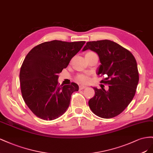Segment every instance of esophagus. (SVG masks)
Returning a JSON list of instances; mask_svg holds the SVG:
<instances>
[{"label": "esophagus", "instance_id": "1", "mask_svg": "<svg viewBox=\"0 0 153 153\" xmlns=\"http://www.w3.org/2000/svg\"><path fill=\"white\" fill-rule=\"evenodd\" d=\"M86 88V86L85 85H79V89L80 90H82V89H85Z\"/></svg>", "mask_w": 153, "mask_h": 153}]
</instances>
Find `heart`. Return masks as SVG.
Returning a JSON list of instances; mask_svg holds the SVG:
<instances>
[{"mask_svg": "<svg viewBox=\"0 0 153 153\" xmlns=\"http://www.w3.org/2000/svg\"><path fill=\"white\" fill-rule=\"evenodd\" d=\"M77 80L82 83H87L90 81L89 77L85 74H80L77 77Z\"/></svg>", "mask_w": 153, "mask_h": 153, "instance_id": "obj_1", "label": "heart"}]
</instances>
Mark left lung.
<instances>
[{"label": "left lung", "mask_w": 153, "mask_h": 153, "mask_svg": "<svg viewBox=\"0 0 153 153\" xmlns=\"http://www.w3.org/2000/svg\"><path fill=\"white\" fill-rule=\"evenodd\" d=\"M88 49L99 56L97 74L105 76L102 82L108 85L107 90L94 87L95 95L88 105L96 115L110 119L123 112L134 97L139 81L136 59L128 50L109 40L87 42L82 51Z\"/></svg>", "instance_id": "left-lung-1"}]
</instances>
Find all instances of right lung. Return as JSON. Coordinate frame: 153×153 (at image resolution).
<instances>
[{
    "mask_svg": "<svg viewBox=\"0 0 153 153\" xmlns=\"http://www.w3.org/2000/svg\"><path fill=\"white\" fill-rule=\"evenodd\" d=\"M85 42L53 40L40 43L29 51L20 72L21 92L31 111L43 120H52L62 116L70 105L72 94L79 90L75 82L59 85L58 74Z\"/></svg>",
    "mask_w": 153,
    "mask_h": 153,
    "instance_id": "add662e5",
    "label": "right lung"
}]
</instances>
